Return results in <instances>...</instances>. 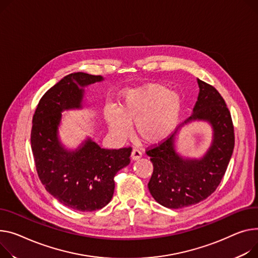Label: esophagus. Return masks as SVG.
<instances>
[{
	"instance_id": "esophagus-1",
	"label": "esophagus",
	"mask_w": 258,
	"mask_h": 258,
	"mask_svg": "<svg viewBox=\"0 0 258 258\" xmlns=\"http://www.w3.org/2000/svg\"><path fill=\"white\" fill-rule=\"evenodd\" d=\"M132 159L134 160V161H137V160H139L141 157H142V152L139 150V149H137V148H135V149H133V151H132Z\"/></svg>"
}]
</instances>
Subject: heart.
<instances>
[{
    "mask_svg": "<svg viewBox=\"0 0 258 258\" xmlns=\"http://www.w3.org/2000/svg\"><path fill=\"white\" fill-rule=\"evenodd\" d=\"M181 100L177 93L161 85H147L125 91L118 112L105 113L109 130L118 138H125L135 123L136 133L146 142H159L172 133L178 122Z\"/></svg>",
    "mask_w": 258,
    "mask_h": 258,
    "instance_id": "heart-1",
    "label": "heart"
}]
</instances>
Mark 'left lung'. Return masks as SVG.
<instances>
[{
    "label": "left lung",
    "instance_id": "8db88e82",
    "mask_svg": "<svg viewBox=\"0 0 258 258\" xmlns=\"http://www.w3.org/2000/svg\"><path fill=\"white\" fill-rule=\"evenodd\" d=\"M199 94L193 114L159 145L147 149L153 165L148 182L151 196L168 209L191 207L212 195L224 176L234 147L231 115L224 99L212 85L197 79ZM208 122L213 130L211 146L200 159L181 157L176 136L184 124Z\"/></svg>",
    "mask_w": 258,
    "mask_h": 258
}]
</instances>
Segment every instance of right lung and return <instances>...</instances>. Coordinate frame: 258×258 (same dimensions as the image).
<instances>
[{
  "label": "right lung",
  "mask_w": 258,
  "mask_h": 258,
  "mask_svg": "<svg viewBox=\"0 0 258 258\" xmlns=\"http://www.w3.org/2000/svg\"><path fill=\"white\" fill-rule=\"evenodd\" d=\"M101 81V76L85 73L64 77L41 97L32 121L31 146L39 179L60 203L80 212L106 207L116 173L131 162L132 147L100 148L88 137L71 150L59 139L62 112L82 109L84 88Z\"/></svg>",
  "instance_id": "right-lung-1"
}]
</instances>
